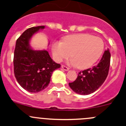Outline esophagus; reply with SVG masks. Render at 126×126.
Here are the masks:
<instances>
[{"mask_svg":"<svg viewBox=\"0 0 126 126\" xmlns=\"http://www.w3.org/2000/svg\"><path fill=\"white\" fill-rule=\"evenodd\" d=\"M62 69H64V71H68L69 69V68H68V67L66 66H64V65H62Z\"/></svg>","mask_w":126,"mask_h":126,"instance_id":"1","label":"esophagus"}]
</instances>
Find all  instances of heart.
Masks as SVG:
<instances>
[{
	"label": "heart",
	"instance_id": "heart-1",
	"mask_svg": "<svg viewBox=\"0 0 126 126\" xmlns=\"http://www.w3.org/2000/svg\"><path fill=\"white\" fill-rule=\"evenodd\" d=\"M104 48V42L100 37L89 34H77L66 36L63 42L55 41L52 45V53L57 62L68 58L70 53L72 58L69 64L83 69L92 66L101 57Z\"/></svg>",
	"mask_w": 126,
	"mask_h": 126
}]
</instances>
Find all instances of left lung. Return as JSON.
Instances as JSON below:
<instances>
[{
    "label": "left lung",
    "instance_id": "8db88e82",
    "mask_svg": "<svg viewBox=\"0 0 126 126\" xmlns=\"http://www.w3.org/2000/svg\"><path fill=\"white\" fill-rule=\"evenodd\" d=\"M111 54L109 49L105 51L102 59L96 66L80 71L73 82L69 83L71 89L80 95H89L97 90L105 80L109 71Z\"/></svg>",
    "mask_w": 126,
    "mask_h": 126
}]
</instances>
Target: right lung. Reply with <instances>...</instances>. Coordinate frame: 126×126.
<instances>
[{
    "mask_svg": "<svg viewBox=\"0 0 126 126\" xmlns=\"http://www.w3.org/2000/svg\"><path fill=\"white\" fill-rule=\"evenodd\" d=\"M44 28V26L29 28L16 42L13 58L15 76L24 90L31 93L46 89L53 71L61 66L51 58L47 50H34L30 46L33 35Z\"/></svg>",
    "mask_w": 126,
    "mask_h": 126,
    "instance_id": "right-lung-1",
    "label": "right lung"
}]
</instances>
